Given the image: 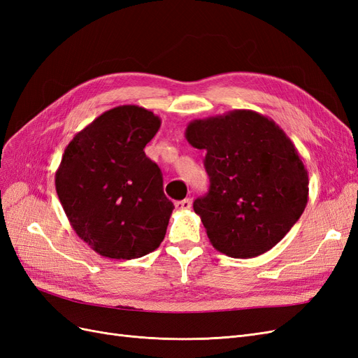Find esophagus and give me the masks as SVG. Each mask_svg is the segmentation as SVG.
Instances as JSON below:
<instances>
[{
    "label": "esophagus",
    "instance_id": "34e87169",
    "mask_svg": "<svg viewBox=\"0 0 358 358\" xmlns=\"http://www.w3.org/2000/svg\"><path fill=\"white\" fill-rule=\"evenodd\" d=\"M191 206H192L191 199H185V200H180V201L175 203V208L178 210H188V209H191Z\"/></svg>",
    "mask_w": 358,
    "mask_h": 358
}]
</instances>
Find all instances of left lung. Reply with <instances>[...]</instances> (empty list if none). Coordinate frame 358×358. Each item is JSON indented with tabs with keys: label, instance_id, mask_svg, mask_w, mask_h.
I'll return each instance as SVG.
<instances>
[{
	"label": "left lung",
	"instance_id": "left-lung-1",
	"mask_svg": "<svg viewBox=\"0 0 358 358\" xmlns=\"http://www.w3.org/2000/svg\"><path fill=\"white\" fill-rule=\"evenodd\" d=\"M185 138L206 150L210 188L194 212L216 251L254 258L282 241L309 199L308 170L284 129L239 109L194 119Z\"/></svg>",
	"mask_w": 358,
	"mask_h": 358
}]
</instances>
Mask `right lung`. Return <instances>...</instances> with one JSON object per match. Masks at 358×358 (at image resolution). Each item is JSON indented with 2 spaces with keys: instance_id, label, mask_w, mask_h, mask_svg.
I'll list each match as a JSON object with an SVG mask.
<instances>
[{
  "instance_id": "right-lung-1",
  "label": "right lung",
  "mask_w": 358,
  "mask_h": 358,
  "mask_svg": "<svg viewBox=\"0 0 358 358\" xmlns=\"http://www.w3.org/2000/svg\"><path fill=\"white\" fill-rule=\"evenodd\" d=\"M161 117L136 104L117 106L76 133L55 173L71 229L92 251L133 259L155 251L175 206L145 146Z\"/></svg>"
}]
</instances>
